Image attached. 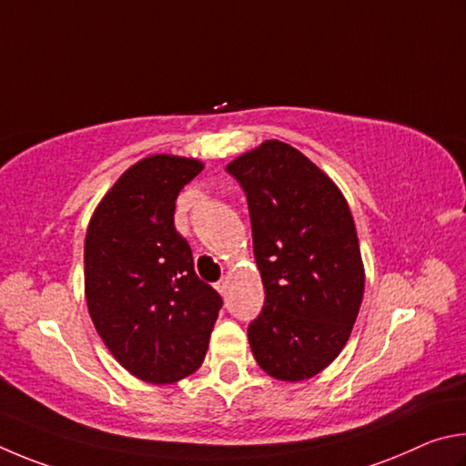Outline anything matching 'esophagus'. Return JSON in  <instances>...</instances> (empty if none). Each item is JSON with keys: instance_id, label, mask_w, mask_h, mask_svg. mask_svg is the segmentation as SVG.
<instances>
[{"instance_id": "1", "label": "esophagus", "mask_w": 466, "mask_h": 466, "mask_svg": "<svg viewBox=\"0 0 466 466\" xmlns=\"http://www.w3.org/2000/svg\"><path fill=\"white\" fill-rule=\"evenodd\" d=\"M215 289L220 292V295H227V289H228V280L227 279H220L217 284H215Z\"/></svg>"}]
</instances>
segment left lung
<instances>
[{
    "mask_svg": "<svg viewBox=\"0 0 466 466\" xmlns=\"http://www.w3.org/2000/svg\"><path fill=\"white\" fill-rule=\"evenodd\" d=\"M227 171L248 196L264 309L248 328L259 369L305 380L336 360L364 295L356 225L339 187L282 141L239 155Z\"/></svg>",
    "mask_w": 466,
    "mask_h": 466,
    "instance_id": "left-lung-1",
    "label": "left lung"
}]
</instances>
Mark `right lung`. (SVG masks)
Segmentation results:
<instances>
[{
    "label": "right lung",
    "mask_w": 466,
    "mask_h": 466,
    "mask_svg": "<svg viewBox=\"0 0 466 466\" xmlns=\"http://www.w3.org/2000/svg\"><path fill=\"white\" fill-rule=\"evenodd\" d=\"M198 159L149 155L94 210L84 246L87 311L112 356L153 385L192 374L208 350L223 299L194 272L176 231V198Z\"/></svg>",
    "instance_id": "obj_1"
}]
</instances>
